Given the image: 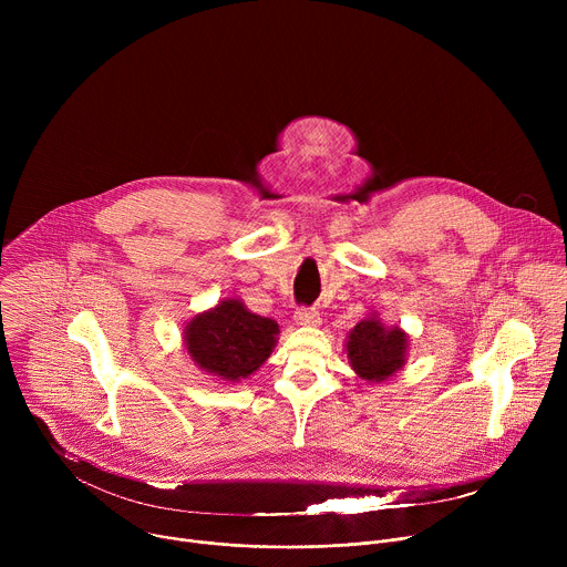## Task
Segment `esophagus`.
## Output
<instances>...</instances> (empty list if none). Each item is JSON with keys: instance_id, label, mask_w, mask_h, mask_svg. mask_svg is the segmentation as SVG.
<instances>
[{"instance_id": "esophagus-1", "label": "esophagus", "mask_w": 567, "mask_h": 567, "mask_svg": "<svg viewBox=\"0 0 567 567\" xmlns=\"http://www.w3.org/2000/svg\"><path fill=\"white\" fill-rule=\"evenodd\" d=\"M293 318H296L298 326H318V322H320V313H318L313 307H300V309H296Z\"/></svg>"}]
</instances>
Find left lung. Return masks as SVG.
Masks as SVG:
<instances>
[{"label":"left lung","mask_w":567,"mask_h":567,"mask_svg":"<svg viewBox=\"0 0 567 567\" xmlns=\"http://www.w3.org/2000/svg\"><path fill=\"white\" fill-rule=\"evenodd\" d=\"M409 339L399 328L385 330L372 316L357 322L348 337V359L365 381H383L406 361Z\"/></svg>","instance_id":"obj_1"}]
</instances>
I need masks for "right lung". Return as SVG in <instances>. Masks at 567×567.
Returning a JSON list of instances; mask_svg holds the SVG:
<instances>
[{
    "label": "right lung",
    "instance_id": "1",
    "mask_svg": "<svg viewBox=\"0 0 567 567\" xmlns=\"http://www.w3.org/2000/svg\"><path fill=\"white\" fill-rule=\"evenodd\" d=\"M278 322L251 313L239 300H221L215 309L195 316L186 328V348L193 361L226 381L247 379L271 354Z\"/></svg>",
    "mask_w": 567,
    "mask_h": 567
}]
</instances>
